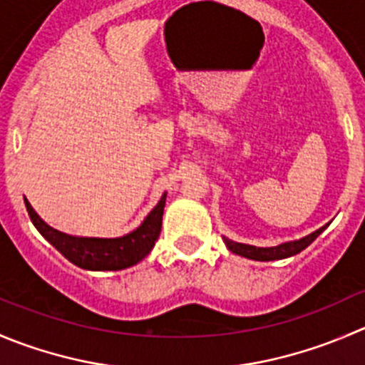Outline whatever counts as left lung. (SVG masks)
Instances as JSON below:
<instances>
[{
  "mask_svg": "<svg viewBox=\"0 0 365 365\" xmlns=\"http://www.w3.org/2000/svg\"><path fill=\"white\" fill-rule=\"evenodd\" d=\"M327 226L316 230V232H312L310 235L303 237V239L291 240V242H284V244H278V246H271V247H257V246H251V244L235 242V240H230L228 237H222V239H225V244L228 246V250L232 251V253L240 255V257H246V258H250V260H258V262L282 260V258H289V257H292V255H298L299 251H303L307 246H310V244L317 239V235H319V233H323V230L327 228Z\"/></svg>",
  "mask_w": 365,
  "mask_h": 365,
  "instance_id": "obj_1",
  "label": "left lung"
}]
</instances>
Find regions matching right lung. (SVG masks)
I'll list each match as a JSON object with an SVG mask.
<instances>
[{
  "label": "right lung",
  "instance_id": "obj_1",
  "mask_svg": "<svg viewBox=\"0 0 365 365\" xmlns=\"http://www.w3.org/2000/svg\"><path fill=\"white\" fill-rule=\"evenodd\" d=\"M165 196L168 192L162 194L160 201L133 232L123 237H114V239L67 235L42 221L34 207L28 203L26 197H24V203H26L31 222L41 232V235L74 265L88 269V271H121V269L139 264L153 250L162 230Z\"/></svg>",
  "mask_w": 365,
  "mask_h": 365
}]
</instances>
